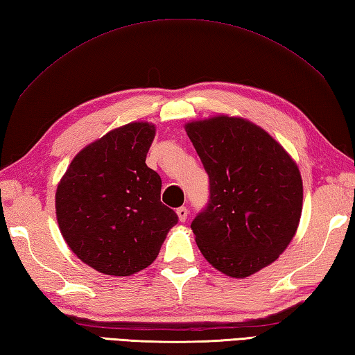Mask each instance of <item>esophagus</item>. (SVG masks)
I'll list each match as a JSON object with an SVG mask.
<instances>
[{"label": "esophagus", "instance_id": "obj_1", "mask_svg": "<svg viewBox=\"0 0 355 355\" xmlns=\"http://www.w3.org/2000/svg\"><path fill=\"white\" fill-rule=\"evenodd\" d=\"M176 213H178V218H179L180 223H185L187 216H189V209H187V207H179Z\"/></svg>", "mask_w": 355, "mask_h": 355}]
</instances>
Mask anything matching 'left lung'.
<instances>
[{"label": "left lung", "mask_w": 355, "mask_h": 355, "mask_svg": "<svg viewBox=\"0 0 355 355\" xmlns=\"http://www.w3.org/2000/svg\"><path fill=\"white\" fill-rule=\"evenodd\" d=\"M209 175L210 196L193 219L200 253L219 272L245 278L289 245L303 209L297 164L269 132L241 117L185 125Z\"/></svg>", "instance_id": "obj_1"}]
</instances>
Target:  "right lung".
<instances>
[{
  "label": "right lung",
  "mask_w": 355,
  "mask_h": 355,
  "mask_svg": "<svg viewBox=\"0 0 355 355\" xmlns=\"http://www.w3.org/2000/svg\"><path fill=\"white\" fill-rule=\"evenodd\" d=\"M156 126L132 122L73 157L55 193L60 232L97 272L128 277L159 255L178 215L160 202L162 180L145 159Z\"/></svg>",
  "instance_id": "right-lung-1"
}]
</instances>
